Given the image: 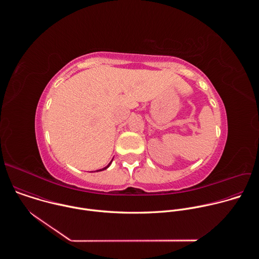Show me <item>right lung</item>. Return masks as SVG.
<instances>
[{
  "label": "right lung",
  "instance_id": "add662e5",
  "mask_svg": "<svg viewBox=\"0 0 259 259\" xmlns=\"http://www.w3.org/2000/svg\"><path fill=\"white\" fill-rule=\"evenodd\" d=\"M112 162H113V160H112V161H110V163H109V164H108V165H107L106 167H104V168H102V169H100V170H97V171H102V170H105L106 168H108V167H109V165H110V164H112Z\"/></svg>",
  "mask_w": 259,
  "mask_h": 259
}]
</instances>
